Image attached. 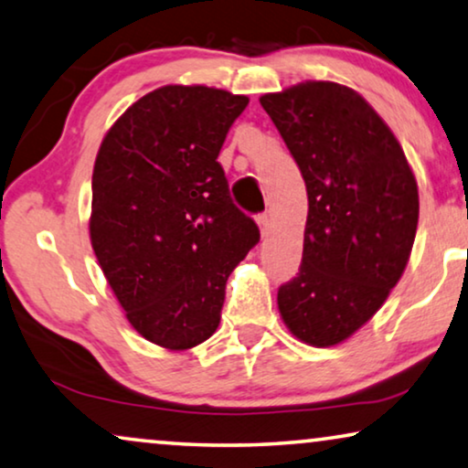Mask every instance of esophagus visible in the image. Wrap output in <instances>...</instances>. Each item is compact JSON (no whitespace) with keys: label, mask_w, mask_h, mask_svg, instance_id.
I'll use <instances>...</instances> for the list:
<instances>
[{"label":"esophagus","mask_w":468,"mask_h":468,"mask_svg":"<svg viewBox=\"0 0 468 468\" xmlns=\"http://www.w3.org/2000/svg\"><path fill=\"white\" fill-rule=\"evenodd\" d=\"M259 229H261V237L269 235V216L267 214L259 216Z\"/></svg>","instance_id":"obj_1"}]
</instances>
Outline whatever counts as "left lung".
Segmentation results:
<instances>
[{"instance_id":"left-lung-1","label":"left lung","mask_w":468,"mask_h":468,"mask_svg":"<svg viewBox=\"0 0 468 468\" xmlns=\"http://www.w3.org/2000/svg\"><path fill=\"white\" fill-rule=\"evenodd\" d=\"M307 188L297 278L278 291L294 337L315 347L352 337L384 305L416 239V176L390 127L356 90L307 80L261 97Z\"/></svg>"}]
</instances>
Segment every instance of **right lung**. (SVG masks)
Segmentation results:
<instances>
[{
    "label": "right lung",
    "mask_w": 468,
    "mask_h": 468,
    "mask_svg": "<svg viewBox=\"0 0 468 468\" xmlns=\"http://www.w3.org/2000/svg\"><path fill=\"white\" fill-rule=\"evenodd\" d=\"M246 105L222 89L167 84L127 108L97 153L95 256L129 324L171 352L212 337L229 275L259 243L216 161Z\"/></svg>",
    "instance_id": "1"
}]
</instances>
